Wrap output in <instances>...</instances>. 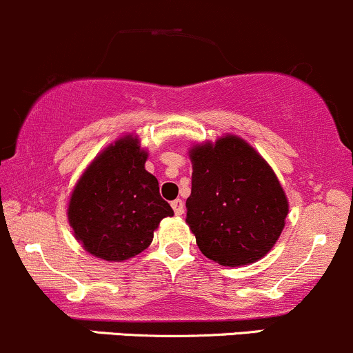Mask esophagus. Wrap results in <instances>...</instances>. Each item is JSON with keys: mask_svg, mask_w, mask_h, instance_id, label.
<instances>
[{"mask_svg": "<svg viewBox=\"0 0 353 353\" xmlns=\"http://www.w3.org/2000/svg\"><path fill=\"white\" fill-rule=\"evenodd\" d=\"M172 207H173V210H175L176 216H181V214H183V202H181L180 199L173 201L172 202Z\"/></svg>", "mask_w": 353, "mask_h": 353, "instance_id": "obj_1", "label": "esophagus"}]
</instances>
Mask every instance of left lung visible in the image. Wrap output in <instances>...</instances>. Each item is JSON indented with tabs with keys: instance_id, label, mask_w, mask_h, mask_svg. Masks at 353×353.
Returning <instances> with one entry per match:
<instances>
[{
	"instance_id": "left-lung-1",
	"label": "left lung",
	"mask_w": 353,
	"mask_h": 353,
	"mask_svg": "<svg viewBox=\"0 0 353 353\" xmlns=\"http://www.w3.org/2000/svg\"><path fill=\"white\" fill-rule=\"evenodd\" d=\"M187 224L199 250L224 267L255 263L274 248L289 201L272 166L252 144L226 134L194 144Z\"/></svg>"
}]
</instances>
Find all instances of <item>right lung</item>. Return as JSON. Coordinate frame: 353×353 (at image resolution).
<instances>
[{
    "label": "right lung",
    "instance_id": "obj_1",
    "mask_svg": "<svg viewBox=\"0 0 353 353\" xmlns=\"http://www.w3.org/2000/svg\"><path fill=\"white\" fill-rule=\"evenodd\" d=\"M139 137L125 134L95 156L76 181L68 202L74 238L90 255L123 261L152 241L165 217L173 216L146 165Z\"/></svg>",
    "mask_w": 353,
    "mask_h": 353
}]
</instances>
